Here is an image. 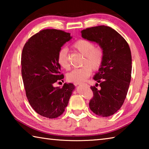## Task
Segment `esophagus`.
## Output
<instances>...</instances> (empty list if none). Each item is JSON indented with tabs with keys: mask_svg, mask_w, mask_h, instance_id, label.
<instances>
[{
	"mask_svg": "<svg viewBox=\"0 0 149 149\" xmlns=\"http://www.w3.org/2000/svg\"><path fill=\"white\" fill-rule=\"evenodd\" d=\"M74 85H81V84H74Z\"/></svg>",
	"mask_w": 149,
	"mask_h": 149,
	"instance_id": "34e87169",
	"label": "esophagus"
}]
</instances>
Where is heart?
Masks as SVG:
<instances>
[{
  "label": "heart",
  "mask_w": 149,
  "mask_h": 149,
  "mask_svg": "<svg viewBox=\"0 0 149 149\" xmlns=\"http://www.w3.org/2000/svg\"><path fill=\"white\" fill-rule=\"evenodd\" d=\"M73 48L84 56L80 68L72 70L67 74V79L70 82L81 84L85 81L93 71H97L102 66L104 58V52L102 47H95V45L86 39H79L73 44ZM59 65L65 70L70 68L68 58V50L65 48L60 49L57 55Z\"/></svg>",
  "instance_id": "1"
}]
</instances>
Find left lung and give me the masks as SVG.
<instances>
[{
  "label": "left lung",
  "mask_w": 149,
  "mask_h": 149,
  "mask_svg": "<svg viewBox=\"0 0 149 149\" xmlns=\"http://www.w3.org/2000/svg\"><path fill=\"white\" fill-rule=\"evenodd\" d=\"M81 36L97 42L104 52L102 66L93 77L100 84L95 86L99 85L100 87H91L93 97L89 108L99 116H110L122 107L129 89L132 69L130 48L122 35L108 26L84 29Z\"/></svg>",
  "instance_id": "1"
}]
</instances>
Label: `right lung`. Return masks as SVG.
Segmentation results:
<instances>
[{"instance_id":"1","label":"right lung","mask_w":149,"mask_h":149,"mask_svg":"<svg viewBox=\"0 0 149 149\" xmlns=\"http://www.w3.org/2000/svg\"><path fill=\"white\" fill-rule=\"evenodd\" d=\"M71 39L69 33L44 29L33 35L22 50V75L26 97L35 112L43 117L52 119L62 115L75 89L72 84L65 83L62 88L54 87L64 78L58 52Z\"/></svg>"}]
</instances>
